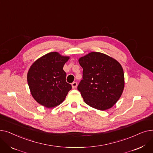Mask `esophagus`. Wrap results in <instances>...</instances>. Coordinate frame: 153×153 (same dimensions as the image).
I'll list each match as a JSON object with an SVG mask.
<instances>
[{
    "mask_svg": "<svg viewBox=\"0 0 153 153\" xmlns=\"http://www.w3.org/2000/svg\"><path fill=\"white\" fill-rule=\"evenodd\" d=\"M71 85H72V89H76V88L77 86V83L76 82H74L72 83Z\"/></svg>",
    "mask_w": 153,
    "mask_h": 153,
    "instance_id": "obj_1",
    "label": "esophagus"
}]
</instances>
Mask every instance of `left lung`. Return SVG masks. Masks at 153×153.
Wrapping results in <instances>:
<instances>
[{
	"mask_svg": "<svg viewBox=\"0 0 153 153\" xmlns=\"http://www.w3.org/2000/svg\"><path fill=\"white\" fill-rule=\"evenodd\" d=\"M83 79L78 91L88 105L99 110L113 107L125 86L123 69L116 59L99 52H91L79 59Z\"/></svg>",
	"mask_w": 153,
	"mask_h": 153,
	"instance_id": "1",
	"label": "left lung"
}]
</instances>
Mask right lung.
Returning a JSON list of instances; mask_svg holds the SVG:
<instances>
[{"label":"right lung","instance_id":"add662e5","mask_svg":"<svg viewBox=\"0 0 153 153\" xmlns=\"http://www.w3.org/2000/svg\"><path fill=\"white\" fill-rule=\"evenodd\" d=\"M69 59L58 52H51L31 64L27 82L32 97L40 105L54 108L65 99L72 86L66 82L63 66Z\"/></svg>","mask_w":153,"mask_h":153}]
</instances>
